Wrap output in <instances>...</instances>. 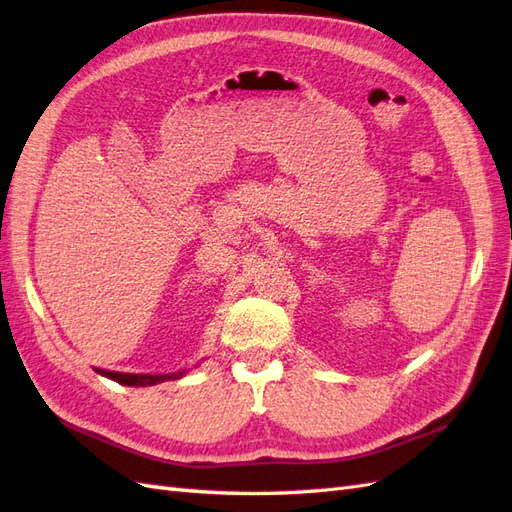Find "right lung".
Returning a JSON list of instances; mask_svg holds the SVG:
<instances>
[{"mask_svg":"<svg viewBox=\"0 0 512 512\" xmlns=\"http://www.w3.org/2000/svg\"><path fill=\"white\" fill-rule=\"evenodd\" d=\"M186 372L188 370L173 372V374H123V372H110V370L97 368V374L110 378V381L127 385V387H151V385L164 383V381H177V378H181Z\"/></svg>","mask_w":512,"mask_h":512,"instance_id":"add662e5","label":"right lung"}]
</instances>
